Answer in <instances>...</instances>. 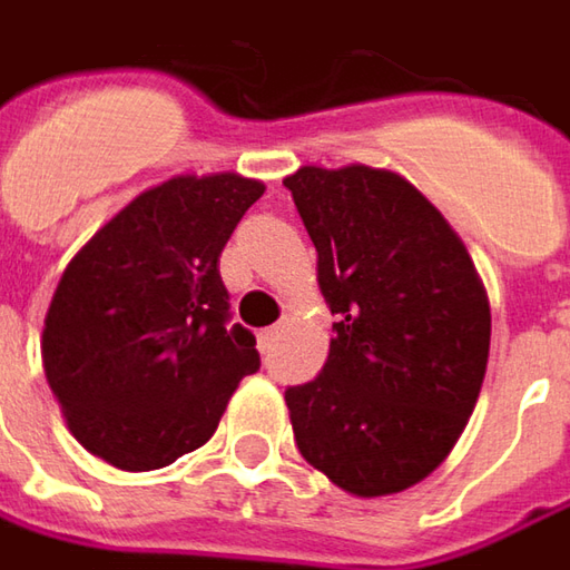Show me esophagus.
I'll return each mask as SVG.
<instances>
[{"label": "esophagus", "mask_w": 570, "mask_h": 570, "mask_svg": "<svg viewBox=\"0 0 570 570\" xmlns=\"http://www.w3.org/2000/svg\"><path fill=\"white\" fill-rule=\"evenodd\" d=\"M274 337H277V327H265V331H258V350L267 353V350L274 346Z\"/></svg>", "instance_id": "obj_1"}]
</instances>
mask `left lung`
Wrapping results in <instances>:
<instances>
[{"label": "left lung", "mask_w": 570, "mask_h": 570, "mask_svg": "<svg viewBox=\"0 0 570 570\" xmlns=\"http://www.w3.org/2000/svg\"><path fill=\"white\" fill-rule=\"evenodd\" d=\"M284 186L337 315L322 375L286 387L296 448L350 495H394L451 454L476 406L489 296L461 236L397 173L299 167Z\"/></svg>", "instance_id": "obj_1"}]
</instances>
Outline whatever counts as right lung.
Here are the masks:
<instances>
[{"instance_id":"add662e5","label":"right lung","mask_w":570,"mask_h":570,"mask_svg":"<svg viewBox=\"0 0 570 570\" xmlns=\"http://www.w3.org/2000/svg\"><path fill=\"white\" fill-rule=\"evenodd\" d=\"M265 195L239 173L173 176L141 191L66 267L43 324V372L69 432L128 473L214 435L255 334L229 322L220 252Z\"/></svg>"}]
</instances>
